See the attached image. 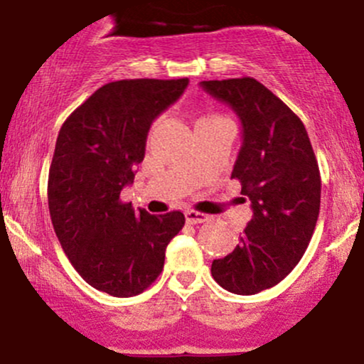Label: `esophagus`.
<instances>
[{
  "label": "esophagus",
  "instance_id": "1",
  "mask_svg": "<svg viewBox=\"0 0 364 364\" xmlns=\"http://www.w3.org/2000/svg\"><path fill=\"white\" fill-rule=\"evenodd\" d=\"M186 220L187 223H203V222H208L210 220V216L204 215V213H199V211H194V210H187L186 211Z\"/></svg>",
  "mask_w": 364,
  "mask_h": 364
}]
</instances>
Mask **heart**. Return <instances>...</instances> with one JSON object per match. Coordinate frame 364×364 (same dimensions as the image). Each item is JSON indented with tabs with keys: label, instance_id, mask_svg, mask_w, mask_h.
<instances>
[{
	"label": "heart",
	"instance_id": "obj_1",
	"mask_svg": "<svg viewBox=\"0 0 364 364\" xmlns=\"http://www.w3.org/2000/svg\"><path fill=\"white\" fill-rule=\"evenodd\" d=\"M204 118H206V117H204Z\"/></svg>",
	"mask_w": 364,
	"mask_h": 364
}]
</instances>
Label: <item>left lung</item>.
I'll return each instance as SVG.
<instances>
[{
	"mask_svg": "<svg viewBox=\"0 0 364 364\" xmlns=\"http://www.w3.org/2000/svg\"><path fill=\"white\" fill-rule=\"evenodd\" d=\"M201 87L240 118L232 178L252 208L240 244L213 261L211 275L228 292L251 296L284 280L303 258L320 215V168L301 118L258 80H203Z\"/></svg>",
	"mask_w": 364,
	"mask_h": 364,
	"instance_id": "obj_1",
	"label": "left lung"
}]
</instances>
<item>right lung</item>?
<instances>
[{
    "label": "right lung",
    "instance_id": "1",
    "mask_svg": "<svg viewBox=\"0 0 364 364\" xmlns=\"http://www.w3.org/2000/svg\"><path fill=\"white\" fill-rule=\"evenodd\" d=\"M189 79H125L97 89L61 125L48 177L53 228L79 275L115 297L144 292L165 249L186 223L182 211H134L120 193L144 160L153 120Z\"/></svg>",
    "mask_w": 364,
    "mask_h": 364
}]
</instances>
